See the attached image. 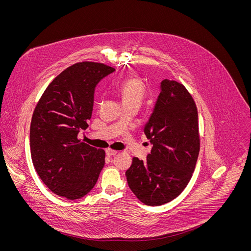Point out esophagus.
I'll return each mask as SVG.
<instances>
[{"label": "esophagus", "instance_id": "1", "mask_svg": "<svg viewBox=\"0 0 251 251\" xmlns=\"http://www.w3.org/2000/svg\"><path fill=\"white\" fill-rule=\"evenodd\" d=\"M117 153H118V151H115V150H112V149H107L106 150V154L108 156H115Z\"/></svg>", "mask_w": 251, "mask_h": 251}]
</instances>
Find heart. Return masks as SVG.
I'll list each match as a JSON object with an SVG mask.
<instances>
[{"label": "heart", "instance_id": "heart-1", "mask_svg": "<svg viewBox=\"0 0 251 251\" xmlns=\"http://www.w3.org/2000/svg\"><path fill=\"white\" fill-rule=\"evenodd\" d=\"M117 92L122 98L123 104L138 103L142 101L145 93V87L138 78L128 77L122 80L117 86Z\"/></svg>", "mask_w": 251, "mask_h": 251}]
</instances>
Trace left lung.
Instances as JSON below:
<instances>
[{"label":"left lung","mask_w":251,"mask_h":251,"mask_svg":"<svg viewBox=\"0 0 251 251\" xmlns=\"http://www.w3.org/2000/svg\"><path fill=\"white\" fill-rule=\"evenodd\" d=\"M144 133L153 145L144 162L134 157L126 171L134 195L147 205L176 199L189 184L200 152L198 109L186 87L164 79Z\"/></svg>","instance_id":"obj_1"}]
</instances>
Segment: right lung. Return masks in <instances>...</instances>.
Returning <instances> with one entry per match:
<instances>
[{"label":"right lung","mask_w":251,"mask_h":251,"mask_svg":"<svg viewBox=\"0 0 251 251\" xmlns=\"http://www.w3.org/2000/svg\"><path fill=\"white\" fill-rule=\"evenodd\" d=\"M114 71L103 63H75L50 83L35 106L29 131L31 160L42 181L57 196L80 199L98 180L105 152L77 135L88 127L96 85Z\"/></svg>","instance_id":"right-lung-1"}]
</instances>
